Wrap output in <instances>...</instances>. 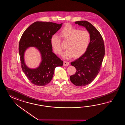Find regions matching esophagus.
Here are the masks:
<instances>
[{"instance_id":"obj_1","label":"esophagus","mask_w":125,"mask_h":125,"mask_svg":"<svg viewBox=\"0 0 125 125\" xmlns=\"http://www.w3.org/2000/svg\"><path fill=\"white\" fill-rule=\"evenodd\" d=\"M69 62H68L64 61L63 65L65 66H68L69 65Z\"/></svg>"}]
</instances>
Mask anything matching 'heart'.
<instances>
[{
    "label": "heart",
    "instance_id": "1",
    "mask_svg": "<svg viewBox=\"0 0 125 125\" xmlns=\"http://www.w3.org/2000/svg\"><path fill=\"white\" fill-rule=\"evenodd\" d=\"M59 35L64 41L67 42V49L62 55L64 59H71L74 55H81L87 50L90 42V35L88 31L81 30L71 24L64 27ZM51 42L54 52L59 55L62 54L63 48L60 37L57 35H53L51 38Z\"/></svg>",
    "mask_w": 125,
    "mask_h": 125
}]
</instances>
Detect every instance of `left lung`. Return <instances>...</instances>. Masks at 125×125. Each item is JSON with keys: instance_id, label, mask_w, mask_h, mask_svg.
I'll list each match as a JSON object with an SVG mask.
<instances>
[{"instance_id": "1", "label": "left lung", "mask_w": 125, "mask_h": 125, "mask_svg": "<svg viewBox=\"0 0 125 125\" xmlns=\"http://www.w3.org/2000/svg\"><path fill=\"white\" fill-rule=\"evenodd\" d=\"M76 24L85 27L90 35V42L84 53L71 64L76 72L70 80L74 85L84 86L90 84L100 71L105 54L103 37L96 28L88 21H76Z\"/></svg>"}]
</instances>
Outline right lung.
<instances>
[{
	"mask_svg": "<svg viewBox=\"0 0 125 125\" xmlns=\"http://www.w3.org/2000/svg\"><path fill=\"white\" fill-rule=\"evenodd\" d=\"M62 23L37 21L27 29L21 36L19 52L22 71L32 84L43 86L51 81L54 69L63 65V61L52 52L51 37L61 28ZM29 47H36L40 51L42 60L36 69H30L24 62V53Z\"/></svg>",
	"mask_w": 125,
	"mask_h": 125,
	"instance_id": "add662e5",
	"label": "right lung"
}]
</instances>
